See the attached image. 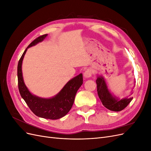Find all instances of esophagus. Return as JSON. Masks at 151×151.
Here are the masks:
<instances>
[{
    "mask_svg": "<svg viewBox=\"0 0 151 151\" xmlns=\"http://www.w3.org/2000/svg\"><path fill=\"white\" fill-rule=\"evenodd\" d=\"M93 74V71L91 69H86L84 73V76L86 78H89L91 77Z\"/></svg>",
    "mask_w": 151,
    "mask_h": 151,
    "instance_id": "34e87169",
    "label": "esophagus"
}]
</instances>
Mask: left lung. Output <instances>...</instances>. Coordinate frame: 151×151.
I'll return each instance as SVG.
<instances>
[{
  "label": "left lung",
  "mask_w": 151,
  "mask_h": 151,
  "mask_svg": "<svg viewBox=\"0 0 151 151\" xmlns=\"http://www.w3.org/2000/svg\"><path fill=\"white\" fill-rule=\"evenodd\" d=\"M98 96L103 106L113 111H120L125 109L133 99L132 98L117 99L109 93L103 77L99 76L96 81Z\"/></svg>",
  "instance_id": "1"
}]
</instances>
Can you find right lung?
<instances>
[{"label":"right lung","mask_w":151,"mask_h":151,"mask_svg":"<svg viewBox=\"0 0 151 151\" xmlns=\"http://www.w3.org/2000/svg\"><path fill=\"white\" fill-rule=\"evenodd\" d=\"M47 34L39 36L33 40L22 53L17 65L18 88L21 97L35 115L50 120H57L64 116L70 111L77 91L83 83V74H80L69 81L55 96L50 99H43L31 94L24 83L22 75V62L28 48L41 42Z\"/></svg>","instance_id":"1"}]
</instances>
